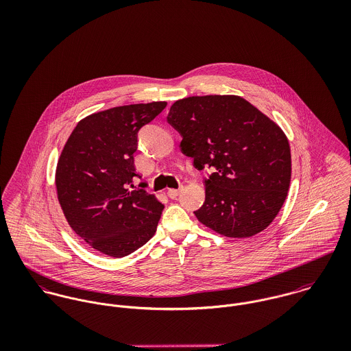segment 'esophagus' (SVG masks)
Wrapping results in <instances>:
<instances>
[{"mask_svg": "<svg viewBox=\"0 0 351 351\" xmlns=\"http://www.w3.org/2000/svg\"><path fill=\"white\" fill-rule=\"evenodd\" d=\"M181 191H182V186H180L178 189H169V191H167V196H169L170 199H176V197L181 193Z\"/></svg>", "mask_w": 351, "mask_h": 351, "instance_id": "esophagus-1", "label": "esophagus"}]
</instances>
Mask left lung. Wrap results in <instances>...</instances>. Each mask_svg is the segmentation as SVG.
I'll list each match as a JSON object with an SVG mask.
<instances>
[{"mask_svg":"<svg viewBox=\"0 0 351 351\" xmlns=\"http://www.w3.org/2000/svg\"><path fill=\"white\" fill-rule=\"evenodd\" d=\"M167 123L182 138L181 151L204 178L202 224L230 238H249L277 216L291 184V149L281 128L238 96L176 101Z\"/></svg>","mask_w":351,"mask_h":351,"instance_id":"left-lung-1","label":"left lung"}]
</instances>
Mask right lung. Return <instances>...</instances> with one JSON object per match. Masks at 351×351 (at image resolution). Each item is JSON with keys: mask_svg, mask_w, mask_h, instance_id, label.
Here are the masks:
<instances>
[{"mask_svg": "<svg viewBox=\"0 0 351 351\" xmlns=\"http://www.w3.org/2000/svg\"><path fill=\"white\" fill-rule=\"evenodd\" d=\"M167 102L116 106L81 120L56 166L58 200L73 228L95 250L121 258L146 245L163 204L145 191L134 165L138 134Z\"/></svg>", "mask_w": 351, "mask_h": 351, "instance_id": "obj_1", "label": "right lung"}]
</instances>
